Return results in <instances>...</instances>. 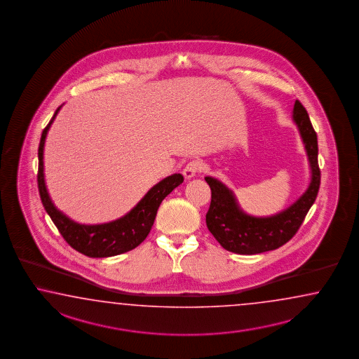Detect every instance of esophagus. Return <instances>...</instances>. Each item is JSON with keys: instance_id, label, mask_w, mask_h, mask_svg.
Listing matches in <instances>:
<instances>
[{"instance_id": "34e87169", "label": "esophagus", "mask_w": 359, "mask_h": 359, "mask_svg": "<svg viewBox=\"0 0 359 359\" xmlns=\"http://www.w3.org/2000/svg\"><path fill=\"white\" fill-rule=\"evenodd\" d=\"M201 163L198 161H191L187 166L184 167L183 175L187 179H192L197 175L198 172H201Z\"/></svg>"}]
</instances>
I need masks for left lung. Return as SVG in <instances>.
Wrapping results in <instances>:
<instances>
[{
    "instance_id": "left-lung-1",
    "label": "left lung",
    "mask_w": 359,
    "mask_h": 359,
    "mask_svg": "<svg viewBox=\"0 0 359 359\" xmlns=\"http://www.w3.org/2000/svg\"><path fill=\"white\" fill-rule=\"evenodd\" d=\"M293 121L306 149L311 168V180L305 193L288 209L271 217H253L240 209L236 197L218 179L206 176L210 185L211 202L206 214V226L228 252L237 254H259L275 250L288 243L301 227L307 211L313 206L320 185L318 165V137L306 109L296 101Z\"/></svg>"
}]
</instances>
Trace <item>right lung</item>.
Here are the masks:
<instances>
[{"label":"right lung","instance_id":"add662e5","mask_svg":"<svg viewBox=\"0 0 359 359\" xmlns=\"http://www.w3.org/2000/svg\"><path fill=\"white\" fill-rule=\"evenodd\" d=\"M61 107L62 106H60L55 110L50 122L45 127L39 145L37 185L43 206L52 218L55 227L58 228L62 237L76 252L92 258H105L130 252L147 238L150 229L153 227L161 202L163 201L167 194L172 192L177 185L183 183V175L174 174L161 180L122 218L93 226L79 224L71 220L54 206L46 189L44 179L45 139L54 118L57 116Z\"/></svg>","mask_w":359,"mask_h":359}]
</instances>
